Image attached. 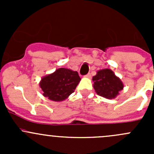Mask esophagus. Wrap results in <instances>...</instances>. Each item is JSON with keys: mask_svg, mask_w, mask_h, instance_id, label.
<instances>
[{"mask_svg": "<svg viewBox=\"0 0 154 154\" xmlns=\"http://www.w3.org/2000/svg\"><path fill=\"white\" fill-rule=\"evenodd\" d=\"M85 77H87V78H90V77H91V74H90V73H88V74H87Z\"/></svg>", "mask_w": 154, "mask_h": 154, "instance_id": "obj_1", "label": "esophagus"}]
</instances>
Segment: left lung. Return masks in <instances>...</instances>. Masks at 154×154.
<instances>
[{
	"label": "left lung",
	"mask_w": 154,
	"mask_h": 154,
	"mask_svg": "<svg viewBox=\"0 0 154 154\" xmlns=\"http://www.w3.org/2000/svg\"><path fill=\"white\" fill-rule=\"evenodd\" d=\"M92 80L95 92L106 99L116 98L125 86L121 79L109 68L97 71Z\"/></svg>",
	"instance_id": "left-lung-1"
}]
</instances>
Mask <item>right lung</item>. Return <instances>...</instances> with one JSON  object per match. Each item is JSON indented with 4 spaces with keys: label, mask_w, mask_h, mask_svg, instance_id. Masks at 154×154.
I'll return each instance as SVG.
<instances>
[{
    "label": "right lung",
    "mask_w": 154,
    "mask_h": 154,
    "mask_svg": "<svg viewBox=\"0 0 154 154\" xmlns=\"http://www.w3.org/2000/svg\"><path fill=\"white\" fill-rule=\"evenodd\" d=\"M80 80L77 71L60 68L43 77L39 82V86L45 97L53 101L60 102L74 92Z\"/></svg>",
    "instance_id": "add662e5"
}]
</instances>
